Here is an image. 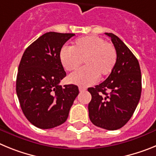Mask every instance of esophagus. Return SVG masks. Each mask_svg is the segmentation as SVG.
Instances as JSON below:
<instances>
[{
	"label": "esophagus",
	"mask_w": 156,
	"mask_h": 156,
	"mask_svg": "<svg viewBox=\"0 0 156 156\" xmlns=\"http://www.w3.org/2000/svg\"><path fill=\"white\" fill-rule=\"evenodd\" d=\"M79 90H80V92L85 91V90H86V88L82 87H79Z\"/></svg>",
	"instance_id": "34e87169"
}]
</instances>
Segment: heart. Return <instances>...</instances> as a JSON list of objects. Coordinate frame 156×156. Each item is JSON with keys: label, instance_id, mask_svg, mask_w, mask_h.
<instances>
[{"label": "heart", "instance_id": "obj_1", "mask_svg": "<svg viewBox=\"0 0 156 156\" xmlns=\"http://www.w3.org/2000/svg\"><path fill=\"white\" fill-rule=\"evenodd\" d=\"M59 59L67 71L76 70L82 64L85 66L69 76L74 84L87 87L94 83L98 76L109 75L117 62V52L112 44L105 42L97 36H87L76 40L70 48L63 47Z\"/></svg>", "mask_w": 156, "mask_h": 156}]
</instances>
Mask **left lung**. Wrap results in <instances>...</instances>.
Instances as JSON below:
<instances>
[{
    "mask_svg": "<svg viewBox=\"0 0 156 156\" xmlns=\"http://www.w3.org/2000/svg\"><path fill=\"white\" fill-rule=\"evenodd\" d=\"M111 37L117 52V62L104 82L88 88L91 101L88 105L89 118L95 126L108 130L122 127L137 108L141 94V74L139 62L119 37Z\"/></svg>",
    "mask_w": 156,
    "mask_h": 156,
    "instance_id": "1",
    "label": "left lung"
}]
</instances>
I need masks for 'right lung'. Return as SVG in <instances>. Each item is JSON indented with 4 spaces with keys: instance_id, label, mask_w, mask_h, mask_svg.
Masks as SVG:
<instances>
[{
    "instance_id": "1",
    "label": "right lung",
    "mask_w": 156,
    "mask_h": 156,
    "mask_svg": "<svg viewBox=\"0 0 156 156\" xmlns=\"http://www.w3.org/2000/svg\"><path fill=\"white\" fill-rule=\"evenodd\" d=\"M73 36L46 33L26 49L19 63L16 93L20 106L27 119L41 129L64 123L79 94L76 85H59L66 76L59 52Z\"/></svg>"
}]
</instances>
